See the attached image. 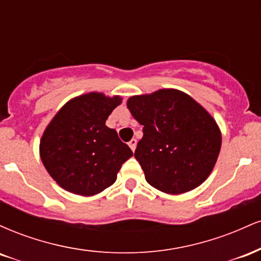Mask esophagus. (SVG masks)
Segmentation results:
<instances>
[{
  "mask_svg": "<svg viewBox=\"0 0 261 261\" xmlns=\"http://www.w3.org/2000/svg\"><path fill=\"white\" fill-rule=\"evenodd\" d=\"M136 145H137V140L136 139H133L130 140V142H128V146H130V148L135 151V148H136Z\"/></svg>",
  "mask_w": 261,
  "mask_h": 261,
  "instance_id": "34e87169",
  "label": "esophagus"
}]
</instances>
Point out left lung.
Returning a JSON list of instances; mask_svg holds the SVG:
<instances>
[{"label": "left lung", "instance_id": "left-lung-1", "mask_svg": "<svg viewBox=\"0 0 261 261\" xmlns=\"http://www.w3.org/2000/svg\"><path fill=\"white\" fill-rule=\"evenodd\" d=\"M127 108L143 125L135 158L149 185L176 195L207 179L222 137L215 119L196 100L178 89H160L128 98Z\"/></svg>", "mask_w": 261, "mask_h": 261}]
</instances>
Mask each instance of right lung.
<instances>
[{
  "instance_id": "1",
  "label": "right lung",
  "mask_w": 261,
  "mask_h": 261,
  "mask_svg": "<svg viewBox=\"0 0 261 261\" xmlns=\"http://www.w3.org/2000/svg\"><path fill=\"white\" fill-rule=\"evenodd\" d=\"M121 98L92 92L68 100L54 116L40 140V158L61 188L92 196L116 180L122 163L133 157L118 133L106 125Z\"/></svg>"
}]
</instances>
